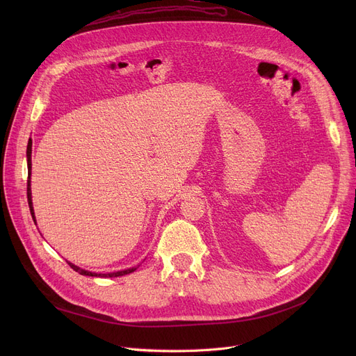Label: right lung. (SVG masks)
<instances>
[{
  "label": "right lung",
  "instance_id": "right-lung-1",
  "mask_svg": "<svg viewBox=\"0 0 356 356\" xmlns=\"http://www.w3.org/2000/svg\"><path fill=\"white\" fill-rule=\"evenodd\" d=\"M31 138L29 140V144H27V168H29V180H27V200H29V207H30V212H31V216H33V220L35 223V216H34V209H33V200H31V180H30V176H31ZM67 264L82 275H89V277H102V278H106V277H121V275H125V274H129V273H134L140 266L137 267H131V268H127V270H121V271H114V273H92V271H88V270H83L78 266H74L72 263Z\"/></svg>",
  "mask_w": 356,
  "mask_h": 356
}]
</instances>
